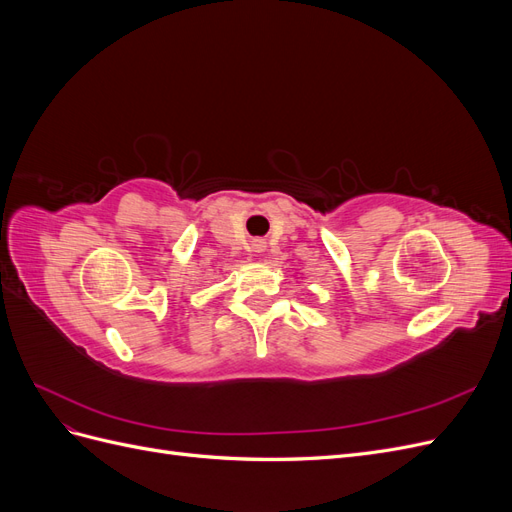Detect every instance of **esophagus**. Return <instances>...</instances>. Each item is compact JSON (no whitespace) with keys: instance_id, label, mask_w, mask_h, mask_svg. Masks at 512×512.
<instances>
[{"instance_id":"obj_1","label":"esophagus","mask_w":512,"mask_h":512,"mask_svg":"<svg viewBox=\"0 0 512 512\" xmlns=\"http://www.w3.org/2000/svg\"><path fill=\"white\" fill-rule=\"evenodd\" d=\"M252 247H254V252H265L267 245H265V241H254Z\"/></svg>"}]
</instances>
